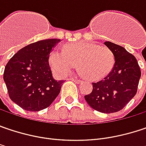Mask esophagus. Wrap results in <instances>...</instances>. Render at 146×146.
<instances>
[{
    "label": "esophagus",
    "mask_w": 146,
    "mask_h": 146,
    "mask_svg": "<svg viewBox=\"0 0 146 146\" xmlns=\"http://www.w3.org/2000/svg\"><path fill=\"white\" fill-rule=\"evenodd\" d=\"M70 80H72V81H73V82H78V83L82 82V80L78 79V78H70Z\"/></svg>",
    "instance_id": "esophagus-1"
}]
</instances>
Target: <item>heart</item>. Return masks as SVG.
Returning <instances> with one entry per match:
<instances>
[{"label": "heart", "instance_id": "heart-1", "mask_svg": "<svg viewBox=\"0 0 146 146\" xmlns=\"http://www.w3.org/2000/svg\"><path fill=\"white\" fill-rule=\"evenodd\" d=\"M48 60L53 71L59 77L67 75L78 63L82 74L93 81L104 78L115 64V56L110 48L85 41L69 44L64 49H53Z\"/></svg>", "mask_w": 146, "mask_h": 146}]
</instances>
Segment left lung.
<instances>
[{
  "label": "left lung",
  "mask_w": 146,
  "mask_h": 146,
  "mask_svg": "<svg viewBox=\"0 0 146 146\" xmlns=\"http://www.w3.org/2000/svg\"><path fill=\"white\" fill-rule=\"evenodd\" d=\"M115 56L111 72L102 80L92 82V91L84 96L94 110L102 113L121 111L135 97L141 78V68L135 56L114 43H104Z\"/></svg>",
  "instance_id": "obj_1"
}]
</instances>
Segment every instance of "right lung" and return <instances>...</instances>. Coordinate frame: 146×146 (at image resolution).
Wrapping results in <instances>:
<instances>
[{
	"mask_svg": "<svg viewBox=\"0 0 146 146\" xmlns=\"http://www.w3.org/2000/svg\"><path fill=\"white\" fill-rule=\"evenodd\" d=\"M60 39L32 43L20 49L5 67L3 78L10 98L25 111L48 107L59 94L64 81L52 77L48 64L51 51Z\"/></svg>",
	"mask_w": 146,
	"mask_h": 146,
	"instance_id": "right-lung-1",
	"label": "right lung"
}]
</instances>
